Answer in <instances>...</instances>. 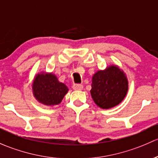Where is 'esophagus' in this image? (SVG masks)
I'll use <instances>...</instances> for the list:
<instances>
[{
    "label": "esophagus",
    "instance_id": "1",
    "mask_svg": "<svg viewBox=\"0 0 158 158\" xmlns=\"http://www.w3.org/2000/svg\"><path fill=\"white\" fill-rule=\"evenodd\" d=\"M72 88L74 90H81L83 89V85L82 84H74Z\"/></svg>",
    "mask_w": 158,
    "mask_h": 158
}]
</instances>
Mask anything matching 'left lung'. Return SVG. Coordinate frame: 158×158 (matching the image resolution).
<instances>
[{
    "label": "left lung",
    "mask_w": 158,
    "mask_h": 158,
    "mask_svg": "<svg viewBox=\"0 0 158 158\" xmlns=\"http://www.w3.org/2000/svg\"><path fill=\"white\" fill-rule=\"evenodd\" d=\"M90 94L94 103L102 109L118 105L126 97L128 81L126 74L117 65H110L93 75Z\"/></svg>",
    "instance_id": "8db88e82"
}]
</instances>
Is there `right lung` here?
<instances>
[{
    "mask_svg": "<svg viewBox=\"0 0 158 158\" xmlns=\"http://www.w3.org/2000/svg\"><path fill=\"white\" fill-rule=\"evenodd\" d=\"M32 90L37 101L51 106L58 105L68 92L67 86L60 82L55 74L45 71L35 76Z\"/></svg>",
    "mask_w": 158,
    "mask_h": 158,
    "instance_id": "obj_1",
    "label": "right lung"
}]
</instances>
